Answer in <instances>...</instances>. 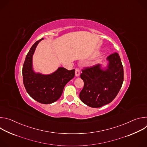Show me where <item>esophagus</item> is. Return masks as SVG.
<instances>
[{
	"mask_svg": "<svg viewBox=\"0 0 147 147\" xmlns=\"http://www.w3.org/2000/svg\"><path fill=\"white\" fill-rule=\"evenodd\" d=\"M80 70L79 69H76V71H75V75L76 77H79L80 75Z\"/></svg>",
	"mask_w": 147,
	"mask_h": 147,
	"instance_id": "34e87169",
	"label": "esophagus"
}]
</instances>
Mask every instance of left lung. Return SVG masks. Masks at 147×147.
I'll return each mask as SVG.
<instances>
[{
  "instance_id": "obj_1",
  "label": "left lung",
  "mask_w": 147,
  "mask_h": 147,
  "mask_svg": "<svg viewBox=\"0 0 147 147\" xmlns=\"http://www.w3.org/2000/svg\"><path fill=\"white\" fill-rule=\"evenodd\" d=\"M107 69L97 64L82 70L80 77L84 86L80 93L81 100L92 108H100L111 102L119 92L123 82V67L119 54L110 55Z\"/></svg>"
}]
</instances>
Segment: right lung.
Returning a JSON list of instances; mask_svg holds the SVG:
<instances>
[{"label": "right lung", "instance_id": "1", "mask_svg": "<svg viewBox=\"0 0 147 147\" xmlns=\"http://www.w3.org/2000/svg\"><path fill=\"white\" fill-rule=\"evenodd\" d=\"M42 39L35 42L26 56L23 67V83L31 97L40 103L49 104L59 99L66 84L74 78L75 70L59 67L48 75L35 73L32 69V56Z\"/></svg>", "mask_w": 147, "mask_h": 147}]
</instances>
